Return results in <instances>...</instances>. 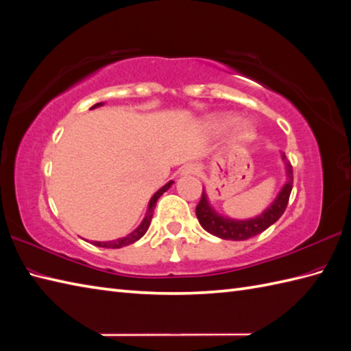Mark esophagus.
<instances>
[{
  "mask_svg": "<svg viewBox=\"0 0 351 351\" xmlns=\"http://www.w3.org/2000/svg\"><path fill=\"white\" fill-rule=\"evenodd\" d=\"M200 167L197 165H186L182 169V175H199Z\"/></svg>",
  "mask_w": 351,
  "mask_h": 351,
  "instance_id": "obj_1",
  "label": "esophagus"
}]
</instances>
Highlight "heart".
<instances>
[{"label":"heart","mask_w":351,"mask_h":351,"mask_svg":"<svg viewBox=\"0 0 351 351\" xmlns=\"http://www.w3.org/2000/svg\"><path fill=\"white\" fill-rule=\"evenodd\" d=\"M234 118L232 115H227V113H221V115H215V117H210L208 124L213 130H224L229 125L233 124ZM252 137H254V127H252L251 122L248 121H239L234 124V128L232 132V145L234 146H241V145H245L250 141H252Z\"/></svg>","instance_id":"obj_1"}]
</instances>
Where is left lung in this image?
Here are the masks:
<instances>
[{
    "label": "left lung",
    "instance_id": "8db88e82",
    "mask_svg": "<svg viewBox=\"0 0 351 351\" xmlns=\"http://www.w3.org/2000/svg\"><path fill=\"white\" fill-rule=\"evenodd\" d=\"M284 166H286V184L282 185L280 193L276 194L274 202L269 205L262 214L247 219H236L218 214L208 200V194L203 189L202 199L199 202L197 208H195V215L200 226L208 233L217 236V238L227 239V241H245L252 238L258 233L265 232L269 226H272L278 218L284 214L287 208L289 197L293 186V169L290 161L286 156H281Z\"/></svg>",
    "mask_w": 351,
    "mask_h": 351
}]
</instances>
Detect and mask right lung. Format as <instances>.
I'll list each match as a JSON object with an SVG mask.
<instances>
[{
	"label": "right lung",
	"instance_id": "obj_1",
	"mask_svg": "<svg viewBox=\"0 0 351 351\" xmlns=\"http://www.w3.org/2000/svg\"><path fill=\"white\" fill-rule=\"evenodd\" d=\"M100 106H103V103H97L94 104L91 109H95V108H100ZM173 181H169L166 185H162L161 189L152 195L151 200H149V205H148V210H146V215L145 218L142 219V223L138 224L136 229L128 233L127 236H124V238H119V239H115V241H108V242H99V241H93V245L95 247H101V248H122V247H127L130 245V243H134L136 241H138L142 238V236L146 233V230H148V227L151 224V219H152V213H154V208H156L157 205V200L161 197L162 193H166L170 186H172Z\"/></svg>",
	"mask_w": 351,
	"mask_h": 351
}]
</instances>
